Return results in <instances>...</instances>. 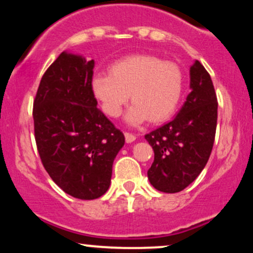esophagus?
Instances as JSON below:
<instances>
[{"instance_id": "esophagus-1", "label": "esophagus", "mask_w": 253, "mask_h": 253, "mask_svg": "<svg viewBox=\"0 0 253 253\" xmlns=\"http://www.w3.org/2000/svg\"><path fill=\"white\" fill-rule=\"evenodd\" d=\"M124 136H126V143H131V142H133L136 139V136L133 135V133H131V132L126 131V132H124Z\"/></svg>"}]
</instances>
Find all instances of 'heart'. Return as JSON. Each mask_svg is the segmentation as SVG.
Listing matches in <instances>:
<instances>
[{"label": "heart", "instance_id": "heart-1", "mask_svg": "<svg viewBox=\"0 0 253 253\" xmlns=\"http://www.w3.org/2000/svg\"><path fill=\"white\" fill-rule=\"evenodd\" d=\"M92 92L103 111L118 117L130 99L133 103L126 114L132 124L149 121L161 123L174 115L185 87L183 71L173 61L154 55H130L114 62L109 74H96Z\"/></svg>", "mask_w": 253, "mask_h": 253}]
</instances>
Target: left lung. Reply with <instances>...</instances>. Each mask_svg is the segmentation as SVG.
Instances as JSON below:
<instances>
[{
	"label": "left lung",
	"mask_w": 253,
	"mask_h": 253,
	"mask_svg": "<svg viewBox=\"0 0 253 253\" xmlns=\"http://www.w3.org/2000/svg\"><path fill=\"white\" fill-rule=\"evenodd\" d=\"M191 88L176 117L144 136L154 149L148 179L163 193H177L191 185L212 153L218 99L210 73L198 60L191 67Z\"/></svg>",
	"instance_id": "1"
}]
</instances>
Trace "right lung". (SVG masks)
Here are the masks:
<instances>
[{"label": "right lung", "mask_w": 253, "mask_h": 253, "mask_svg": "<svg viewBox=\"0 0 253 253\" xmlns=\"http://www.w3.org/2000/svg\"><path fill=\"white\" fill-rule=\"evenodd\" d=\"M94 61L62 52L41 78L33 104L34 136L44 169L71 197L93 200L111 182L124 135L97 108Z\"/></svg>", "instance_id": "add662e5"}]
</instances>
